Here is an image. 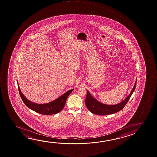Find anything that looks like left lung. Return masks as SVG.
Masks as SVG:
<instances>
[{
    "label": "left lung",
    "instance_id": "left-lung-1",
    "mask_svg": "<svg viewBox=\"0 0 157 157\" xmlns=\"http://www.w3.org/2000/svg\"><path fill=\"white\" fill-rule=\"evenodd\" d=\"M136 82L135 84L133 89L131 91L130 95L121 103H118L115 105H107L103 103H100L98 101L92 97L90 93L87 90L86 97L85 99V105L87 109L91 113L98 114L100 116H105L113 113H117L121 111L126 105L128 103L130 98L131 96L132 93H134V90L136 87Z\"/></svg>",
    "mask_w": 157,
    "mask_h": 157
}]
</instances>
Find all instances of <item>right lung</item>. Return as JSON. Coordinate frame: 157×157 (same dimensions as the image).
Returning <instances> with one entry per match:
<instances>
[{
    "label": "right lung",
    "instance_id": "right-lung-1",
    "mask_svg": "<svg viewBox=\"0 0 157 157\" xmlns=\"http://www.w3.org/2000/svg\"><path fill=\"white\" fill-rule=\"evenodd\" d=\"M18 89L21 98L26 105L36 113L44 115H52L59 113V112L62 111L63 108H64L68 96L73 90V89H72L68 91L61 96L51 102L46 104H36L27 100L21 93L19 86H18Z\"/></svg>",
    "mask_w": 157,
    "mask_h": 157
}]
</instances>
